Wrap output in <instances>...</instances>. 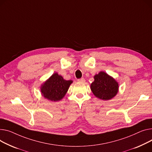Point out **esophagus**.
Returning a JSON list of instances; mask_svg holds the SVG:
<instances>
[{
  "label": "esophagus",
  "instance_id": "esophagus-1",
  "mask_svg": "<svg viewBox=\"0 0 152 152\" xmlns=\"http://www.w3.org/2000/svg\"><path fill=\"white\" fill-rule=\"evenodd\" d=\"M77 80L79 82H80V83H84L86 81V80L84 78H80V79H77Z\"/></svg>",
  "mask_w": 152,
  "mask_h": 152
}]
</instances>
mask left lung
<instances>
[{
	"label": "left lung",
	"instance_id": "left-lung-1",
	"mask_svg": "<svg viewBox=\"0 0 152 152\" xmlns=\"http://www.w3.org/2000/svg\"><path fill=\"white\" fill-rule=\"evenodd\" d=\"M90 88L94 95L103 100L114 98L118 91V84L113 77L104 72H100L94 76V81Z\"/></svg>",
	"mask_w": 152,
	"mask_h": 152
}]
</instances>
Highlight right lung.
<instances>
[{"label": "right lung", "mask_w": 152, "mask_h": 152, "mask_svg": "<svg viewBox=\"0 0 152 152\" xmlns=\"http://www.w3.org/2000/svg\"><path fill=\"white\" fill-rule=\"evenodd\" d=\"M72 83L73 80H65L55 73L42 85V95L51 102H57L64 97Z\"/></svg>", "instance_id": "1"}]
</instances>
